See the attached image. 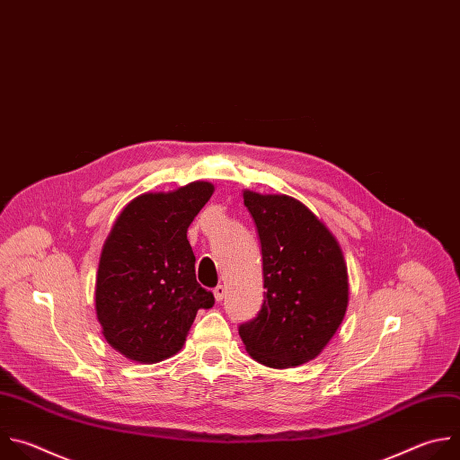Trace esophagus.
<instances>
[{"label": "esophagus", "mask_w": 460, "mask_h": 460, "mask_svg": "<svg viewBox=\"0 0 460 460\" xmlns=\"http://www.w3.org/2000/svg\"><path fill=\"white\" fill-rule=\"evenodd\" d=\"M225 287L223 285H217L216 288H214V297H216V301H223V297H225Z\"/></svg>", "instance_id": "esophagus-1"}]
</instances>
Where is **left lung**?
Returning a JSON list of instances; mask_svg holds the SVG:
<instances>
[{"mask_svg":"<svg viewBox=\"0 0 460 460\" xmlns=\"http://www.w3.org/2000/svg\"><path fill=\"white\" fill-rule=\"evenodd\" d=\"M261 243L264 301L239 324L246 351L270 368L315 358L342 323L348 273L339 243L299 201L246 190Z\"/></svg>","mask_w":460,"mask_h":460,"instance_id":"1","label":"left lung"}]
</instances>
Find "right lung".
<instances>
[{
  "mask_svg": "<svg viewBox=\"0 0 460 460\" xmlns=\"http://www.w3.org/2000/svg\"><path fill=\"white\" fill-rule=\"evenodd\" d=\"M214 187L196 181L170 194H143L119 214L105 241L96 312L103 335L125 357L159 362L181 349L198 310L214 294L196 281L187 230Z\"/></svg>",
  "mask_w": 460,
  "mask_h": 460,
  "instance_id": "1",
  "label": "right lung"
}]
</instances>
